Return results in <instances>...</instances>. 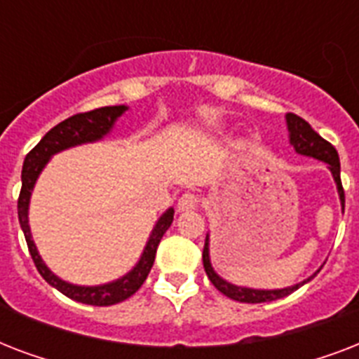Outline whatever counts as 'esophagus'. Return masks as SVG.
Returning a JSON list of instances; mask_svg holds the SVG:
<instances>
[{"instance_id":"34e87169","label":"esophagus","mask_w":359,"mask_h":359,"mask_svg":"<svg viewBox=\"0 0 359 359\" xmlns=\"http://www.w3.org/2000/svg\"><path fill=\"white\" fill-rule=\"evenodd\" d=\"M197 203H199V197H197L196 194L186 191V194H182V196H180L179 203H177V210H179V212H188V210H194V208L197 207Z\"/></svg>"}]
</instances>
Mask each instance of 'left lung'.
Instances as JSON below:
<instances>
[{
    "mask_svg": "<svg viewBox=\"0 0 359 359\" xmlns=\"http://www.w3.org/2000/svg\"><path fill=\"white\" fill-rule=\"evenodd\" d=\"M285 121H287V130H289V143L292 145L298 154L302 156L315 158L318 162H324L328 165L330 173L334 177L335 186H337V194H339L341 201V210H345V191H343V184H341V163H339V154L334 149L332 143H328L326 140H323L320 135L311 128V124L306 123V121L298 117L294 114L285 115ZM203 266H205V272H207L208 279L212 281V285L216 289L225 294L231 300L244 302V304H261V302H272L278 300V298H283V296H289L290 292H294L296 289H300L302 285H306L307 281H311L318 272L309 276L307 279L300 281V283L290 285V287H285V289H251V287H242V285H235L224 279L216 270L212 268V262H210V235L207 233V238H205V248H203Z\"/></svg>",
    "mask_w": 359,
    "mask_h": 359,
    "instance_id": "obj_1",
    "label": "left lung"
}]
</instances>
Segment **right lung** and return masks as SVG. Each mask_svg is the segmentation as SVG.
Returning <instances> with one entry per match:
<instances>
[{"mask_svg":"<svg viewBox=\"0 0 359 359\" xmlns=\"http://www.w3.org/2000/svg\"><path fill=\"white\" fill-rule=\"evenodd\" d=\"M128 109V106H106V108L93 109L87 114L72 115L57 126H53L44 137H42L33 151L25 156L24 168H22V190L18 197V219L20 227L24 231L25 242L29 248L31 259L35 262L36 270L42 278L46 279L48 283L52 285L53 289L69 296L70 300L87 304V306H114L119 302L126 300L134 294L135 290L140 289L143 281L147 279L151 272L152 264H154V257L160 240L163 233L169 229V225L173 224L175 208L169 207L165 212L158 218V222L152 227L149 240H147L145 248L141 251L140 261L135 262L134 268L121 276L119 279H114L109 283L102 285H76L65 281L59 276L46 266V262L42 261L41 253L36 250L33 235H31L29 227V201L33 188L36 184V179L41 177L42 169L46 168V163L52 160L53 154L61 151L72 149V147L86 145V143H95V141L104 140L106 135L114 130L115 123L121 115Z\"/></svg>","mask_w":359,"mask_h":359,"instance_id":"obj_1","label":"right lung"}]
</instances>
